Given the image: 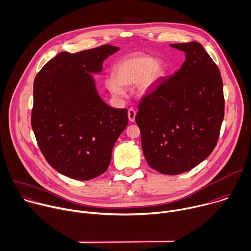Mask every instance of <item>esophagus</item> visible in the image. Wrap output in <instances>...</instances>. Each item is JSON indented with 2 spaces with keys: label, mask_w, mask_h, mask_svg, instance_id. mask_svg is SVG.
I'll return each mask as SVG.
<instances>
[{
  "label": "esophagus",
  "mask_w": 251,
  "mask_h": 251,
  "mask_svg": "<svg viewBox=\"0 0 251 251\" xmlns=\"http://www.w3.org/2000/svg\"><path fill=\"white\" fill-rule=\"evenodd\" d=\"M127 116H128V120L129 122L133 123L135 121V116H136V112L133 109H129L127 112Z\"/></svg>",
  "instance_id": "34e87169"
}]
</instances>
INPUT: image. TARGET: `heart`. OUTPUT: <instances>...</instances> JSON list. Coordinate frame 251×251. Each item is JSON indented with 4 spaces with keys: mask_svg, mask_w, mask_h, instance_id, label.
<instances>
[{
    "mask_svg": "<svg viewBox=\"0 0 251 251\" xmlns=\"http://www.w3.org/2000/svg\"><path fill=\"white\" fill-rule=\"evenodd\" d=\"M166 75L162 63L143 53H133L121 59L114 67L113 78L107 81V88L115 96L124 95V87L136 84L141 96L151 94Z\"/></svg>",
    "mask_w": 251,
    "mask_h": 251,
    "instance_id": "1",
    "label": "heart"
}]
</instances>
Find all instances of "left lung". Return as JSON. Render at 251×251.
Masks as SVG:
<instances>
[{"instance_id":"1","label":"left lung","mask_w":251,"mask_h":251,"mask_svg":"<svg viewBox=\"0 0 251 251\" xmlns=\"http://www.w3.org/2000/svg\"><path fill=\"white\" fill-rule=\"evenodd\" d=\"M170 46L184 51L186 60L141 99L135 122L148 165L177 175L212 153L225 116V99L220 70L202 44Z\"/></svg>"}]
</instances>
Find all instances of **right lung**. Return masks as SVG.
I'll return each instance as SVG.
<instances>
[{
    "label": "right lung",
    "mask_w": 251,
    "mask_h": 251,
    "mask_svg": "<svg viewBox=\"0 0 251 251\" xmlns=\"http://www.w3.org/2000/svg\"><path fill=\"white\" fill-rule=\"evenodd\" d=\"M119 50L106 44L61 52L34 79L31 126L37 144L46 161L69 178L87 181L106 172L128 124L127 110L107 105L92 76Z\"/></svg>",
    "instance_id": "obj_1"
}]
</instances>
